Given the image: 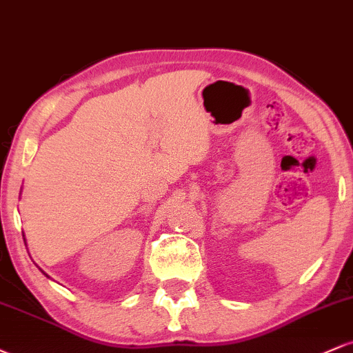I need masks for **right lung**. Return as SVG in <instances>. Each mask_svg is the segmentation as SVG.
I'll use <instances>...</instances> for the list:
<instances>
[{
	"instance_id": "1",
	"label": "right lung",
	"mask_w": 353,
	"mask_h": 353,
	"mask_svg": "<svg viewBox=\"0 0 353 353\" xmlns=\"http://www.w3.org/2000/svg\"><path fill=\"white\" fill-rule=\"evenodd\" d=\"M23 237H24V234H23ZM44 275H46V274H44Z\"/></svg>"
}]
</instances>
